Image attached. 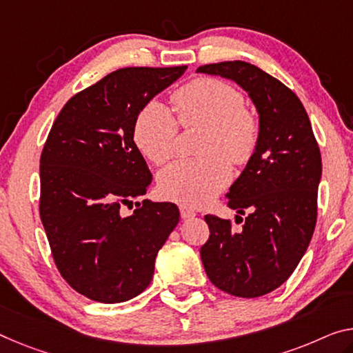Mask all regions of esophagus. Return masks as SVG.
Wrapping results in <instances>:
<instances>
[{
	"instance_id": "obj_1",
	"label": "esophagus",
	"mask_w": 353,
	"mask_h": 353,
	"mask_svg": "<svg viewBox=\"0 0 353 353\" xmlns=\"http://www.w3.org/2000/svg\"><path fill=\"white\" fill-rule=\"evenodd\" d=\"M180 214H181L183 219H191L197 213H195L192 208H188V207H184V205H181V207H180Z\"/></svg>"
}]
</instances>
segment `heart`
Masks as SVG:
<instances>
[{
    "label": "heart",
    "mask_w": 353,
    "mask_h": 353,
    "mask_svg": "<svg viewBox=\"0 0 353 353\" xmlns=\"http://www.w3.org/2000/svg\"><path fill=\"white\" fill-rule=\"evenodd\" d=\"M176 115L159 101H150L135 117L132 137L145 159L164 164L175 153L178 123L183 128L205 126L199 158L176 161L159 173L162 197L184 207H202L224 191L232 165H246L260 143L257 113L245 105L235 86L213 77L195 79L172 96Z\"/></svg>",
    "instance_id": "obj_1"
}]
</instances>
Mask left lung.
<instances>
[{"label":"left lung","instance_id":"obj_1","mask_svg":"<svg viewBox=\"0 0 353 353\" xmlns=\"http://www.w3.org/2000/svg\"><path fill=\"white\" fill-rule=\"evenodd\" d=\"M197 72L235 80L260 120L256 154L227 194L229 208L248 211L245 224L233 230L230 219L205 216L210 238L200 248L203 268L233 296L267 295L290 278L316 229L321 150L301 101L273 75L245 61L205 64Z\"/></svg>","mask_w":353,"mask_h":353}]
</instances>
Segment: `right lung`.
<instances>
[{
  "mask_svg": "<svg viewBox=\"0 0 353 353\" xmlns=\"http://www.w3.org/2000/svg\"><path fill=\"white\" fill-rule=\"evenodd\" d=\"M188 66L123 68L74 94L41 154L39 214L63 279L90 300L121 303L150 285L159 249L180 221L170 202H135L151 172L132 137L145 104Z\"/></svg>",
  "mask_w": 353,
  "mask_h": 353,
  "instance_id": "obj_1",
  "label": "right lung"
}]
</instances>
